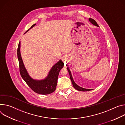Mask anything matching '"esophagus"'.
<instances>
[{
    "mask_svg": "<svg viewBox=\"0 0 125 125\" xmlns=\"http://www.w3.org/2000/svg\"><path fill=\"white\" fill-rule=\"evenodd\" d=\"M67 59H68V57L66 54L63 55L62 57V60L64 62H66L67 61Z\"/></svg>",
    "mask_w": 125,
    "mask_h": 125,
    "instance_id": "esophagus-1",
    "label": "esophagus"
}]
</instances>
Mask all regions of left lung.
I'll return each mask as SVG.
<instances>
[{
	"label": "left lung",
	"mask_w": 125,
	"mask_h": 125,
	"mask_svg": "<svg viewBox=\"0 0 125 125\" xmlns=\"http://www.w3.org/2000/svg\"><path fill=\"white\" fill-rule=\"evenodd\" d=\"M89 21L92 24H93L95 26H96L97 27H99L98 25L97 24V22L93 19L92 18H89ZM67 71L69 73V74H70V78H71V81L72 82V83H73V86L74 87V88L75 89H76V90H78V91H90V90H91L92 89H85V88H83L82 87H81L80 86H79L78 85H77L74 82L73 79V78L72 77V73H71V72L70 70V69H69V68L67 67Z\"/></svg>",
	"instance_id": "1"
}]
</instances>
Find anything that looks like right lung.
Instances as JSON below:
<instances>
[{
	"label": "right lung",
	"instance_id": "right-lung-1",
	"mask_svg": "<svg viewBox=\"0 0 125 125\" xmlns=\"http://www.w3.org/2000/svg\"><path fill=\"white\" fill-rule=\"evenodd\" d=\"M36 24L33 25L30 29H31ZM29 30V29L25 33ZM17 57L19 61V71L21 76L33 91L38 94L43 95L49 94L55 91L57 85L60 71L64 65V63L61 60L52 66L47 77L45 79L35 80L30 76L24 65L20 53V42L19 43L17 49Z\"/></svg>",
	"mask_w": 125,
	"mask_h": 125
}]
</instances>
